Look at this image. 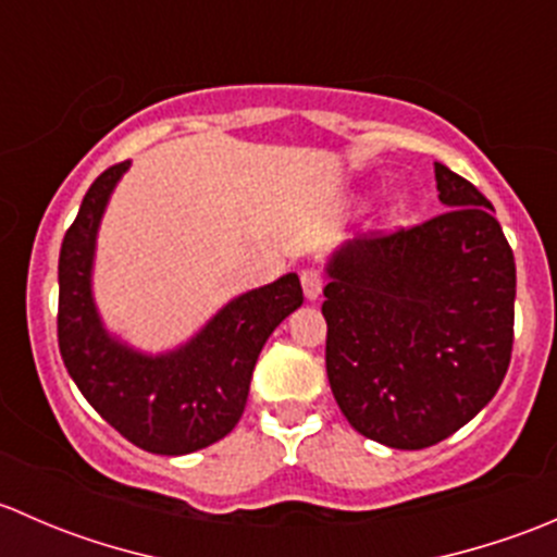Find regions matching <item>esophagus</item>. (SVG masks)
I'll return each mask as SVG.
<instances>
[{
	"label": "esophagus",
	"instance_id": "obj_1",
	"mask_svg": "<svg viewBox=\"0 0 557 557\" xmlns=\"http://www.w3.org/2000/svg\"><path fill=\"white\" fill-rule=\"evenodd\" d=\"M323 285H325V280L318 269H305V272H301V288H305V296L310 301L318 299V296L323 294Z\"/></svg>",
	"mask_w": 557,
	"mask_h": 557
}]
</instances>
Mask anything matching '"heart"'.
<instances>
[{
    "label": "heart",
    "mask_w": 557,
    "mask_h": 557,
    "mask_svg": "<svg viewBox=\"0 0 557 557\" xmlns=\"http://www.w3.org/2000/svg\"><path fill=\"white\" fill-rule=\"evenodd\" d=\"M401 207H404V205H396V210H401Z\"/></svg>",
    "instance_id": "1"
}]
</instances>
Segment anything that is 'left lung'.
<instances>
[{"mask_svg": "<svg viewBox=\"0 0 557 557\" xmlns=\"http://www.w3.org/2000/svg\"><path fill=\"white\" fill-rule=\"evenodd\" d=\"M436 218L342 245L323 288L325 372L347 423L423 450L502 385L515 339V256L493 205L434 164Z\"/></svg>", "mask_w": 557, "mask_h": 557, "instance_id": "8db88e82", "label": "left lung"}]
</instances>
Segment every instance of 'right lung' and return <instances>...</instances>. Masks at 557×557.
Listing matches in <instances>:
<instances>
[{"instance_id": "1", "label": "right lung", "mask_w": 557, "mask_h": 557, "mask_svg": "<svg viewBox=\"0 0 557 557\" xmlns=\"http://www.w3.org/2000/svg\"><path fill=\"white\" fill-rule=\"evenodd\" d=\"M128 161L110 166L83 196L59 256V350L86 401L156 455H185L239 423L252 369L269 334L301 307L294 272L228 301L199 334L164 356H145L110 336L91 296L99 221Z\"/></svg>"}]
</instances>
